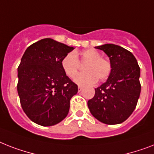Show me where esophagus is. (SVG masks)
I'll return each mask as SVG.
<instances>
[{
	"mask_svg": "<svg viewBox=\"0 0 154 154\" xmlns=\"http://www.w3.org/2000/svg\"><path fill=\"white\" fill-rule=\"evenodd\" d=\"M82 89H83V86H81V85L78 86V91H79V92H81Z\"/></svg>",
	"mask_w": 154,
	"mask_h": 154,
	"instance_id": "34e87169",
	"label": "esophagus"
}]
</instances>
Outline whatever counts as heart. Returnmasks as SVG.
<instances>
[{
  "label": "heart",
  "mask_w": 154,
  "mask_h": 154,
  "mask_svg": "<svg viewBox=\"0 0 154 154\" xmlns=\"http://www.w3.org/2000/svg\"><path fill=\"white\" fill-rule=\"evenodd\" d=\"M81 63H87L84 66L85 73L78 75L74 81L79 85L92 84L97 80L103 81L108 77L112 71L111 63L107 58L102 57L98 51L93 49H88L81 53H69L62 60L61 65L67 77L73 78L78 72Z\"/></svg>",
  "instance_id": "heart-1"
}]
</instances>
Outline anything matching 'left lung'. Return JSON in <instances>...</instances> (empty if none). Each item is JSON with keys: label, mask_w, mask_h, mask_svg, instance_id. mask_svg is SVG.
Segmentation results:
<instances>
[{"label": "left lung", "mask_w": 154, "mask_h": 154, "mask_svg": "<svg viewBox=\"0 0 154 154\" xmlns=\"http://www.w3.org/2000/svg\"><path fill=\"white\" fill-rule=\"evenodd\" d=\"M95 48L108 56L112 71L105 83L95 89L94 97L88 101L92 116L105 124H119L135 109L140 92V68L133 54L115 44Z\"/></svg>", "instance_id": "1"}]
</instances>
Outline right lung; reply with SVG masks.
<instances>
[{
	"mask_svg": "<svg viewBox=\"0 0 154 154\" xmlns=\"http://www.w3.org/2000/svg\"><path fill=\"white\" fill-rule=\"evenodd\" d=\"M47 38L27 48L18 67V91L21 107L37 124L50 127L66 118L77 85L62 68V58L73 50Z\"/></svg>",
	"mask_w": 154,
	"mask_h": 154,
	"instance_id": "add662e5",
	"label": "right lung"
}]
</instances>
